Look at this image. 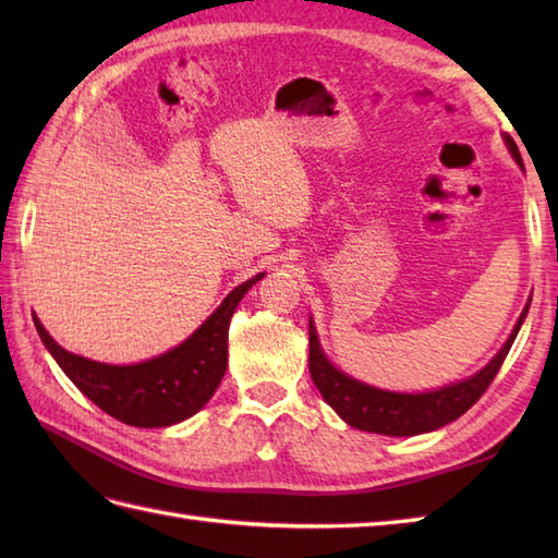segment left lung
I'll use <instances>...</instances> for the list:
<instances>
[{
  "mask_svg": "<svg viewBox=\"0 0 558 558\" xmlns=\"http://www.w3.org/2000/svg\"><path fill=\"white\" fill-rule=\"evenodd\" d=\"M504 141L508 150H511L513 160L523 168V158H520L515 141L511 136H504ZM530 300L523 314H520L515 322L511 336L504 342V348L494 354V360L484 366V369L450 386L426 390V393H396V390H384L369 384H362L357 378L340 372L336 364L328 362L322 350V342H318L316 326L310 318L312 378L318 393L324 396L328 405L340 414V420H345L350 426H354V429L384 436H417L426 432H436L448 422L458 420L460 414H465L482 398L484 390L489 388L494 376L501 369L508 350L513 345L520 326L525 322Z\"/></svg>",
  "mask_w": 558,
  "mask_h": 558,
  "instance_id": "obj_1",
  "label": "left lung"
}]
</instances>
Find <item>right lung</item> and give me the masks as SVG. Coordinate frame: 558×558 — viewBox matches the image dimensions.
Listing matches in <instances>:
<instances>
[{"mask_svg": "<svg viewBox=\"0 0 558 558\" xmlns=\"http://www.w3.org/2000/svg\"><path fill=\"white\" fill-rule=\"evenodd\" d=\"M266 272L236 286L220 306L180 345L138 364H105L57 345L33 316L43 345L50 350L71 384L110 417L144 429L172 426L196 414L216 393L228 369L230 318Z\"/></svg>", "mask_w": 558, "mask_h": 558, "instance_id": "1", "label": "right lung"}]
</instances>
